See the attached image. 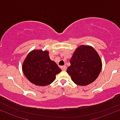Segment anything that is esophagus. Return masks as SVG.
I'll return each mask as SVG.
<instances>
[{"label": "esophagus", "mask_w": 120, "mask_h": 120, "mask_svg": "<svg viewBox=\"0 0 120 120\" xmlns=\"http://www.w3.org/2000/svg\"><path fill=\"white\" fill-rule=\"evenodd\" d=\"M61 70H62V71H66L67 67L65 66V65H64V66L61 67Z\"/></svg>", "instance_id": "obj_1"}]
</instances>
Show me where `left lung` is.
Masks as SVG:
<instances>
[{
	"instance_id": "8db88e82",
	"label": "left lung",
	"mask_w": 120,
	"mask_h": 120,
	"mask_svg": "<svg viewBox=\"0 0 120 120\" xmlns=\"http://www.w3.org/2000/svg\"><path fill=\"white\" fill-rule=\"evenodd\" d=\"M67 72L72 81L79 85H87L94 81L102 68L99 55L90 46L80 45L70 60Z\"/></svg>"
}]
</instances>
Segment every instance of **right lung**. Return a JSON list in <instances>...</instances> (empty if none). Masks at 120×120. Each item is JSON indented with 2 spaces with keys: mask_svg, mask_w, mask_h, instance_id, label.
Segmentation results:
<instances>
[{
  "mask_svg": "<svg viewBox=\"0 0 120 120\" xmlns=\"http://www.w3.org/2000/svg\"><path fill=\"white\" fill-rule=\"evenodd\" d=\"M48 51L34 50L24 61L22 69L25 76L32 83L39 86L51 84L61 70L51 60Z\"/></svg>",
  "mask_w": 120,
  "mask_h": 120,
  "instance_id": "right-lung-1",
  "label": "right lung"
}]
</instances>
